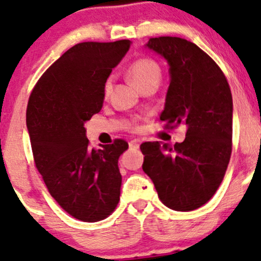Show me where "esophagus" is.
Returning <instances> with one entry per match:
<instances>
[{"label": "esophagus", "instance_id": "1", "mask_svg": "<svg viewBox=\"0 0 261 261\" xmlns=\"http://www.w3.org/2000/svg\"><path fill=\"white\" fill-rule=\"evenodd\" d=\"M140 144H141V141L139 139H134L128 142V146H130L131 150H137L140 147Z\"/></svg>", "mask_w": 261, "mask_h": 261}]
</instances>
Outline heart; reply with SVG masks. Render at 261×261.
I'll return each mask as SVG.
<instances>
[{
  "label": "heart",
  "mask_w": 261,
  "mask_h": 261,
  "mask_svg": "<svg viewBox=\"0 0 261 261\" xmlns=\"http://www.w3.org/2000/svg\"><path fill=\"white\" fill-rule=\"evenodd\" d=\"M128 75L137 88L142 89L147 85H159L162 79V69L153 58L144 56L131 63L128 67ZM110 88L111 80L108 79L104 87L105 93L108 94Z\"/></svg>",
  "instance_id": "1"
}]
</instances>
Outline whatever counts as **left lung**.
Masks as SVG:
<instances>
[{"label": "left lung", "instance_id": "left-lung-1", "mask_svg": "<svg viewBox=\"0 0 261 261\" xmlns=\"http://www.w3.org/2000/svg\"><path fill=\"white\" fill-rule=\"evenodd\" d=\"M150 49L170 64L171 83L160 121L186 125L173 146L145 142L142 170L160 199L174 211H194L214 196L231 154L233 99L224 73L198 45L179 37L150 38Z\"/></svg>", "mask_w": 261, "mask_h": 261}]
</instances>
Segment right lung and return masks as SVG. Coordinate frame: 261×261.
<instances>
[{
  "instance_id": "right-lung-1",
  "label": "right lung",
  "mask_w": 261,
  "mask_h": 261,
  "mask_svg": "<svg viewBox=\"0 0 261 261\" xmlns=\"http://www.w3.org/2000/svg\"><path fill=\"white\" fill-rule=\"evenodd\" d=\"M128 48L127 39L78 43L42 74L28 100L36 168L56 202L83 222L108 218L120 200L117 161L128 144L91 148L84 124L101 110L107 79Z\"/></svg>"
}]
</instances>
